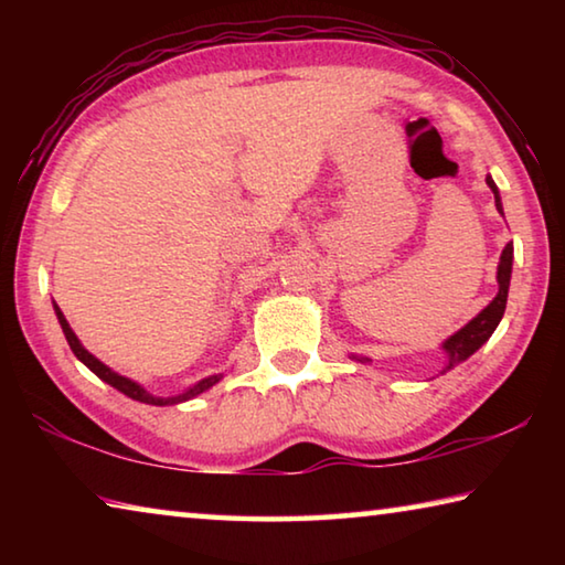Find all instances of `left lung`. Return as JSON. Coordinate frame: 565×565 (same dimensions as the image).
I'll return each mask as SVG.
<instances>
[{
    "label": "left lung",
    "mask_w": 565,
    "mask_h": 565,
    "mask_svg": "<svg viewBox=\"0 0 565 565\" xmlns=\"http://www.w3.org/2000/svg\"><path fill=\"white\" fill-rule=\"evenodd\" d=\"M486 184L491 186L493 196H495V209L501 212V196H499V189H495V184H493V179L486 177ZM511 264H513V244H505L503 254H501V264H499V294H495V299L486 306V309L478 313L473 321H468L461 331H456L454 337L444 343V349L448 353L446 371H451L456 363L466 361L471 353L481 349L483 343L491 339L495 327H499V321L503 319V311H505V301H509ZM361 361H369V359H361Z\"/></svg>",
    "instance_id": "8db88e82"
}]
</instances>
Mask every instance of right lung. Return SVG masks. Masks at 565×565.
I'll return each mask as SVG.
<instances>
[{
  "mask_svg": "<svg viewBox=\"0 0 565 565\" xmlns=\"http://www.w3.org/2000/svg\"><path fill=\"white\" fill-rule=\"evenodd\" d=\"M54 311H56V319H60V323H62V331H64V337H66V341H70V349L74 351V356L79 359L84 366H89L94 374H97L102 381H107L109 386H114V388H119L121 394H127L129 398H134V401H141V404H154V406H164V404H179V401H186V398H194L196 394H202V391H206L209 386H214L218 379L222 376H209V379H204V381H199L196 386H191L189 391H184V394L181 396H174V398H154V396H149L145 388L141 386H137L134 384V381H129V379H124V376H119V374H114L111 369H107L104 366V363L99 361V359H94L92 353L82 347L79 343V339L74 337V331L70 329V323H66V319H64V313L60 311V306H54Z\"/></svg>",
  "mask_w": 565,
  "mask_h": 565,
  "instance_id": "1",
  "label": "right lung"
}]
</instances>
